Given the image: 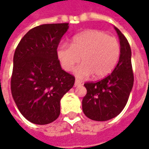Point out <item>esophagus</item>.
<instances>
[{
    "label": "esophagus",
    "instance_id": "34e87169",
    "mask_svg": "<svg viewBox=\"0 0 149 149\" xmlns=\"http://www.w3.org/2000/svg\"><path fill=\"white\" fill-rule=\"evenodd\" d=\"M81 82L79 80H77V79H76V81H75V84L74 85L77 87V86H79V85H81Z\"/></svg>",
    "mask_w": 149,
    "mask_h": 149
}]
</instances>
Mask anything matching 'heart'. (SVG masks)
Segmentation results:
<instances>
[{
    "mask_svg": "<svg viewBox=\"0 0 149 149\" xmlns=\"http://www.w3.org/2000/svg\"><path fill=\"white\" fill-rule=\"evenodd\" d=\"M62 68L72 70L80 61L83 62L75 69L78 77H106L115 68L120 56V45L115 37L99 30H88L73 37L71 46L61 45L56 51Z\"/></svg>",
    "mask_w": 149,
    "mask_h": 149,
    "instance_id": "1",
    "label": "heart"
}]
</instances>
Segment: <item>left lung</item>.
Returning a JSON list of instances; mask_svg holds the SVG:
<instances>
[{"mask_svg":"<svg viewBox=\"0 0 149 149\" xmlns=\"http://www.w3.org/2000/svg\"><path fill=\"white\" fill-rule=\"evenodd\" d=\"M120 56L112 73L97 82L84 84L87 94L82 100L84 115L93 120L105 121L118 116L128 102L133 86L132 52L128 40L116 27Z\"/></svg>","mask_w":149,"mask_h":149,"instance_id":"left-lung-1","label":"left lung"}]
</instances>
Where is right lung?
I'll use <instances>...</instances> for the list:
<instances>
[{
	"instance_id": "right-lung-1",
	"label": "right lung",
	"mask_w": 149,
	"mask_h": 149,
	"mask_svg": "<svg viewBox=\"0 0 149 149\" xmlns=\"http://www.w3.org/2000/svg\"><path fill=\"white\" fill-rule=\"evenodd\" d=\"M68 23L45 24L32 29L18 44L11 78L13 98L24 118L47 125L58 118L61 100L75 77L64 71L56 49Z\"/></svg>"
}]
</instances>
